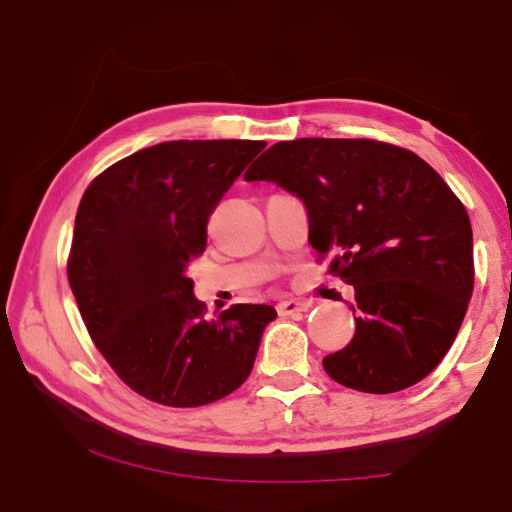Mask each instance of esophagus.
I'll list each match as a JSON object with an SVG mask.
<instances>
[{"instance_id": "34e87169", "label": "esophagus", "mask_w": 512, "mask_h": 512, "mask_svg": "<svg viewBox=\"0 0 512 512\" xmlns=\"http://www.w3.org/2000/svg\"><path fill=\"white\" fill-rule=\"evenodd\" d=\"M312 306L310 301H303V299H286V301H279L277 303V312L281 317H297V314L306 312Z\"/></svg>"}]
</instances>
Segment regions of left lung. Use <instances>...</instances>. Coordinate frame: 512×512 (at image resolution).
<instances>
[{
    "mask_svg": "<svg viewBox=\"0 0 512 512\" xmlns=\"http://www.w3.org/2000/svg\"><path fill=\"white\" fill-rule=\"evenodd\" d=\"M306 204L308 239L354 286L356 332L323 358L330 378L394 394L449 352L473 295V231L464 204L409 149L367 138H299L244 173Z\"/></svg>",
    "mask_w": 512,
    "mask_h": 512,
    "instance_id": "8db88e82",
    "label": "left lung"
}]
</instances>
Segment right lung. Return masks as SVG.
<instances>
[{"label":"right lung","instance_id":"right-lung-1","mask_svg":"<svg viewBox=\"0 0 512 512\" xmlns=\"http://www.w3.org/2000/svg\"><path fill=\"white\" fill-rule=\"evenodd\" d=\"M264 140H169L114 162L83 193L68 259L94 345L136 394L200 407L248 378L273 306L204 319L187 268L206 224Z\"/></svg>","mask_w":512,"mask_h":512}]
</instances>
